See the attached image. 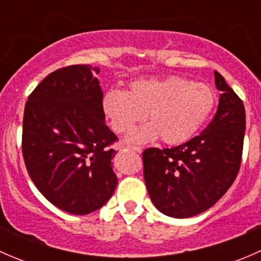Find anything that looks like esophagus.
I'll list each match as a JSON object with an SVG mask.
<instances>
[{"mask_svg": "<svg viewBox=\"0 0 261 261\" xmlns=\"http://www.w3.org/2000/svg\"><path fill=\"white\" fill-rule=\"evenodd\" d=\"M126 147H128V149H133L134 151L139 152V154H141V151H143V149H141V147H139V146H131V145H126Z\"/></svg>", "mask_w": 261, "mask_h": 261, "instance_id": "obj_1", "label": "esophagus"}]
</instances>
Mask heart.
I'll return each instance as SVG.
<instances>
[{
  "label": "heart",
  "mask_w": 261,
  "mask_h": 261,
  "mask_svg": "<svg viewBox=\"0 0 261 261\" xmlns=\"http://www.w3.org/2000/svg\"><path fill=\"white\" fill-rule=\"evenodd\" d=\"M215 105L211 86L178 75L135 81L127 92L111 88L102 98V109L116 133H128L147 116L149 122L128 138L135 144L159 138L168 145L186 143L203 126Z\"/></svg>",
  "instance_id": "1"
}]
</instances>
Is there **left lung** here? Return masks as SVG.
<instances>
[{"mask_svg": "<svg viewBox=\"0 0 261 261\" xmlns=\"http://www.w3.org/2000/svg\"><path fill=\"white\" fill-rule=\"evenodd\" d=\"M215 83L221 91L217 112L202 134L172 149L150 147L143 152L150 199L169 217H193L211 208L240 169L244 103L218 72Z\"/></svg>", "mask_w": 261, "mask_h": 261, "instance_id": "obj_1", "label": "left lung"}]
</instances>
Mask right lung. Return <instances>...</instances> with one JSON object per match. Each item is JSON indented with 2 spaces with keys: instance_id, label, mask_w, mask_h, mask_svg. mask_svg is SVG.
<instances>
[{
  "instance_id": "right-lung-1",
  "label": "right lung",
  "mask_w": 261,
  "mask_h": 261,
  "mask_svg": "<svg viewBox=\"0 0 261 261\" xmlns=\"http://www.w3.org/2000/svg\"><path fill=\"white\" fill-rule=\"evenodd\" d=\"M98 67L70 65L49 74L29 96L22 154L30 178L63 211L88 215L114 194L116 135L102 109Z\"/></svg>"
}]
</instances>
